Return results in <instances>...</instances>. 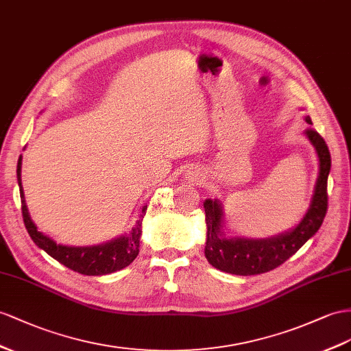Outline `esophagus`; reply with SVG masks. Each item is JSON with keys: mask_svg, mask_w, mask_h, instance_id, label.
<instances>
[{"mask_svg": "<svg viewBox=\"0 0 351 351\" xmlns=\"http://www.w3.org/2000/svg\"><path fill=\"white\" fill-rule=\"evenodd\" d=\"M188 179H190V181H193V182H202L203 179H202V173H200V170H195V169H191V170H188Z\"/></svg>", "mask_w": 351, "mask_h": 351, "instance_id": "34e87169", "label": "esophagus"}]
</instances>
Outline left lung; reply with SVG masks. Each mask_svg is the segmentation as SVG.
<instances>
[{
  "label": "left lung",
  "instance_id": "obj_1",
  "mask_svg": "<svg viewBox=\"0 0 351 351\" xmlns=\"http://www.w3.org/2000/svg\"><path fill=\"white\" fill-rule=\"evenodd\" d=\"M305 121L311 119L307 115ZM319 158V176L311 203L301 222L291 231L269 239L227 237L223 232V209L219 200L208 199L203 206L206 212V247L204 255L209 264L221 271L237 276L263 274L282 265L316 234L328 210V176L330 172V154L325 139L314 129L305 130Z\"/></svg>",
  "mask_w": 351,
  "mask_h": 351
}]
</instances>
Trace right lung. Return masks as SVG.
Wrapping results in <instances>:
<instances>
[{
	"instance_id": "right-lung-1",
	"label": "right lung",
	"mask_w": 351,
	"mask_h": 351,
	"mask_svg": "<svg viewBox=\"0 0 351 351\" xmlns=\"http://www.w3.org/2000/svg\"><path fill=\"white\" fill-rule=\"evenodd\" d=\"M22 156L17 161V184H19L21 200H22V217L25 227L28 230V234L44 252H47L56 261L64 264L65 267L74 269V271L84 274V276H104L111 274L114 271L130 265L134 258L139 254V243L142 234V219L145 215L147 206L142 208V217L136 221L134 226L128 234H124L119 239H114L108 243L96 245V246H64L58 245L55 240L43 234L38 231L37 226L32 222L28 208L25 203V194L22 188Z\"/></svg>"
}]
</instances>
